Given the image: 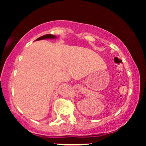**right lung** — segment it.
I'll list each match as a JSON object with an SVG mask.
<instances>
[{
    "instance_id": "1",
    "label": "right lung",
    "mask_w": 146,
    "mask_h": 146,
    "mask_svg": "<svg viewBox=\"0 0 146 146\" xmlns=\"http://www.w3.org/2000/svg\"><path fill=\"white\" fill-rule=\"evenodd\" d=\"M57 38V37L54 35H52V34H46L44 35V36L40 37V38H37L36 40H44V39H56Z\"/></svg>"
}]
</instances>
